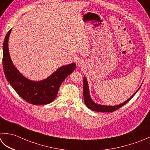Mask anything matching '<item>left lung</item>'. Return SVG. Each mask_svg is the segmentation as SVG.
<instances>
[{
	"mask_svg": "<svg viewBox=\"0 0 150 150\" xmlns=\"http://www.w3.org/2000/svg\"><path fill=\"white\" fill-rule=\"evenodd\" d=\"M84 88H83V97H84V101L85 104H86L88 108H89L90 109L97 111V112H114L116 110H118V108L124 106V105L127 103V102L129 101L131 98L135 95L137 92L134 93V94L132 96L131 98L127 99V101H125L123 103L116 105V106H105V105H98L95 103L91 99L90 96L89 94V90H88V83L86 81V79L84 77ZM138 91V90H137Z\"/></svg>",
	"mask_w": 150,
	"mask_h": 150,
	"instance_id": "left-lung-1",
	"label": "left lung"
}]
</instances>
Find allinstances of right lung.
Returning <instances> with one entry per match:
<instances>
[{"instance_id":"add662e5","label":"right lung","mask_w":150,"mask_h":150,"mask_svg":"<svg viewBox=\"0 0 150 150\" xmlns=\"http://www.w3.org/2000/svg\"><path fill=\"white\" fill-rule=\"evenodd\" d=\"M8 32L3 43L2 64L7 81L19 96L32 105H45L56 98L61 84L75 69V64L62 66L45 80L34 82L28 80L17 71L11 62L8 51Z\"/></svg>"}]
</instances>
